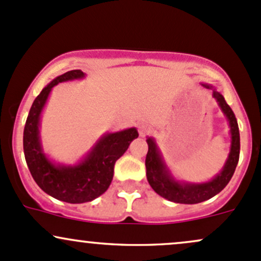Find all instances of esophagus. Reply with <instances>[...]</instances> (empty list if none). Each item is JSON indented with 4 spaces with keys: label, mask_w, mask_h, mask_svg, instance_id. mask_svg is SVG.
<instances>
[{
    "label": "esophagus",
    "mask_w": 261,
    "mask_h": 261,
    "mask_svg": "<svg viewBox=\"0 0 261 261\" xmlns=\"http://www.w3.org/2000/svg\"><path fill=\"white\" fill-rule=\"evenodd\" d=\"M150 129H152L150 125H148L147 123H142V124L139 125V134H141L142 137L147 136L148 133H150Z\"/></svg>",
    "instance_id": "34e87169"
}]
</instances>
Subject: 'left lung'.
<instances>
[{
  "label": "left lung",
  "mask_w": 261,
  "mask_h": 261,
  "mask_svg": "<svg viewBox=\"0 0 261 261\" xmlns=\"http://www.w3.org/2000/svg\"><path fill=\"white\" fill-rule=\"evenodd\" d=\"M201 86L212 89L213 98L217 100L220 111L228 120L229 134H230V149H229L228 158L217 175L213 176L210 180L200 181V183L179 180L165 163L163 154L159 149L155 139L153 137H147L148 153L145 156V169H147L148 183L156 194L167 200L179 204H198L215 197L228 186L239 162L240 134L234 112L225 102L223 94L217 91V88L208 83H201Z\"/></svg>",
  "instance_id": "left-lung-1"
}]
</instances>
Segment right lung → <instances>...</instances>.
I'll return each instance as SVG.
<instances>
[{"instance_id":"add662e5","label":"right lung","mask_w":261,"mask_h":261,"mask_svg":"<svg viewBox=\"0 0 261 261\" xmlns=\"http://www.w3.org/2000/svg\"><path fill=\"white\" fill-rule=\"evenodd\" d=\"M85 78L86 73L81 69H73L52 80L33 100L23 130L24 158L37 186L51 197L71 204L87 203L102 195L111 186L116 162L132 141L138 138L134 127L105 133L74 164L57 163L44 153L40 134L41 117L53 87Z\"/></svg>"}]
</instances>
